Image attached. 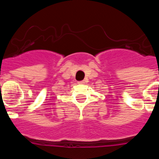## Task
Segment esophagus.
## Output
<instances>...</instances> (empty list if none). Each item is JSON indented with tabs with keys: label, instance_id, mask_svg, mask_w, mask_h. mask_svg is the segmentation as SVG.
Instances as JSON below:
<instances>
[{
	"label": "esophagus",
	"instance_id": "34e87169",
	"mask_svg": "<svg viewBox=\"0 0 159 159\" xmlns=\"http://www.w3.org/2000/svg\"><path fill=\"white\" fill-rule=\"evenodd\" d=\"M78 84H85V81H84V80H82V81H79V82H78Z\"/></svg>",
	"mask_w": 159,
	"mask_h": 159
}]
</instances>
